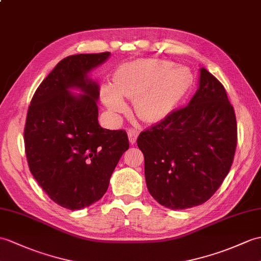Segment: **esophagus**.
<instances>
[{
    "label": "esophagus",
    "mask_w": 261,
    "mask_h": 261,
    "mask_svg": "<svg viewBox=\"0 0 261 261\" xmlns=\"http://www.w3.org/2000/svg\"><path fill=\"white\" fill-rule=\"evenodd\" d=\"M139 136V131L136 129H129L128 130V137H129V141L131 144H135L137 141V138Z\"/></svg>",
    "instance_id": "34e87169"
}]
</instances>
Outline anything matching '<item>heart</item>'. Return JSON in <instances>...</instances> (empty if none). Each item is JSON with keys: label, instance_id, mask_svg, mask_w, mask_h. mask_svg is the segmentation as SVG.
Segmentation results:
<instances>
[{"label": "heart", "instance_id": "1", "mask_svg": "<svg viewBox=\"0 0 261 261\" xmlns=\"http://www.w3.org/2000/svg\"><path fill=\"white\" fill-rule=\"evenodd\" d=\"M192 75L185 66L163 60H137L122 64L113 74V84H103L101 99L114 114L123 113V98L135 99V112L144 122L167 118L188 92Z\"/></svg>", "mask_w": 261, "mask_h": 261}]
</instances>
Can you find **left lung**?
Masks as SVG:
<instances>
[{
    "label": "left lung",
    "instance_id": "1",
    "mask_svg": "<svg viewBox=\"0 0 261 261\" xmlns=\"http://www.w3.org/2000/svg\"><path fill=\"white\" fill-rule=\"evenodd\" d=\"M137 144L156 201L173 210L204 203L227 177L237 147V121L225 88L200 68L188 106L142 131Z\"/></svg>",
    "mask_w": 261,
    "mask_h": 261
}]
</instances>
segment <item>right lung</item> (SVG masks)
I'll use <instances>...</instances> for the list:
<instances>
[{
	"label": "right lung",
	"mask_w": 261,
	"mask_h": 261,
	"mask_svg": "<svg viewBox=\"0 0 261 261\" xmlns=\"http://www.w3.org/2000/svg\"><path fill=\"white\" fill-rule=\"evenodd\" d=\"M110 52L61 60L36 89L29 107L24 145L30 171L54 202L80 210L100 200L129 149L123 130L101 128L99 84L89 77ZM71 88L83 92L74 95Z\"/></svg>",
	"instance_id": "right-lung-1"
}]
</instances>
